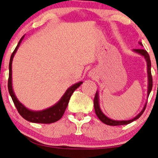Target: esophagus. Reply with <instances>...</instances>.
I'll use <instances>...</instances> for the list:
<instances>
[{
  "label": "esophagus",
  "instance_id": "esophagus-1",
  "mask_svg": "<svg viewBox=\"0 0 158 158\" xmlns=\"http://www.w3.org/2000/svg\"><path fill=\"white\" fill-rule=\"evenodd\" d=\"M94 74H92V73H90V76H91L93 78H94Z\"/></svg>",
  "mask_w": 158,
  "mask_h": 158
}]
</instances>
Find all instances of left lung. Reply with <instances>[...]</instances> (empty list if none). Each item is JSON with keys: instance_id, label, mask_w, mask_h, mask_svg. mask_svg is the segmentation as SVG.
Wrapping results in <instances>:
<instances>
[{"instance_id": "8db88e82", "label": "left lung", "mask_w": 158, "mask_h": 158, "mask_svg": "<svg viewBox=\"0 0 158 158\" xmlns=\"http://www.w3.org/2000/svg\"><path fill=\"white\" fill-rule=\"evenodd\" d=\"M139 44L142 45V43L139 42ZM134 51L135 52H137L140 54V55L143 56L144 57V59L146 60L147 61V65H148V96H149L150 95L151 90H152V74H151V61L150 59V56H149V54L148 53V52L146 50H144L143 49H135ZM94 109H95V111H96V114L98 118L100 119L101 122L104 124H107V125H110V126H118V125H126L128 124H130L131 122H134V121L137 120V118H139L140 116H142V114L144 113V110L146 109V105L147 103L144 105V106L143 108V109L142 110V111L138 114L137 116H135V118H132V119L130 120H127V121H116V120H112L111 118H108L106 116H105L104 114L100 109V106H99V102H98V91L96 92V95H95L94 97Z\"/></svg>"}]
</instances>
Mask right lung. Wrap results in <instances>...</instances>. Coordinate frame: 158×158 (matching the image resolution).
<instances>
[{
	"label": "right lung",
	"mask_w": 158,
	"mask_h": 158,
	"mask_svg": "<svg viewBox=\"0 0 158 158\" xmlns=\"http://www.w3.org/2000/svg\"><path fill=\"white\" fill-rule=\"evenodd\" d=\"M24 37L23 35L22 37L21 38L20 41H19L18 44L16 48H15L14 51L13 52L10 58L9 62V76H8V92H9L10 96L11 97L14 103L16 106L17 111L19 113V114L24 118V119L29 121L30 122L34 123H41V124H50V123H54L57 121L60 120L63 116V114L65 111V109L67 106H68L69 101L73 92L79 87L80 85L83 83V82H79L76 84L71 86L66 90L64 94L62 96L61 99L54 105L53 106H51L48 109L42 110V111H31V110L28 109L23 106L22 103L19 101L18 99L15 96L14 90H13L12 88V61L13 58L14 57L15 53L16 52L17 49H18L19 45L22 42L23 39Z\"/></svg>",
	"instance_id": "right-lung-1"
}]
</instances>
